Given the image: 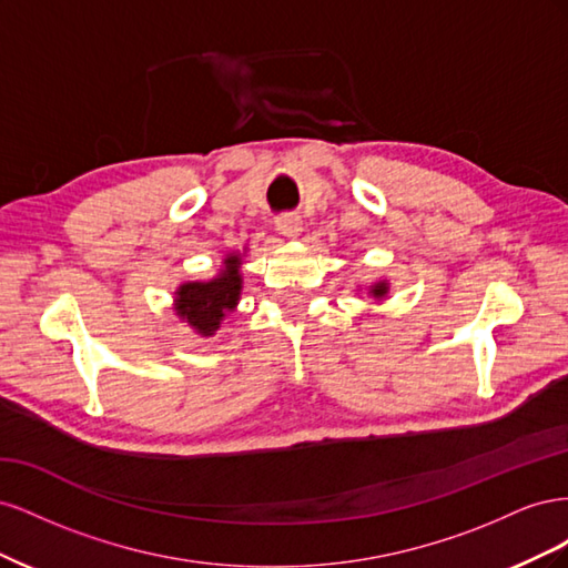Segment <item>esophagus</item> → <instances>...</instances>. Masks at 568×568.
<instances>
[{"mask_svg":"<svg viewBox=\"0 0 568 568\" xmlns=\"http://www.w3.org/2000/svg\"><path fill=\"white\" fill-rule=\"evenodd\" d=\"M274 225H277L280 234H284L286 239H296V236H301V232H303V220H301V215H296V213H284V215H280L277 220H274Z\"/></svg>","mask_w":568,"mask_h":568,"instance_id":"34e87169","label":"esophagus"}]
</instances>
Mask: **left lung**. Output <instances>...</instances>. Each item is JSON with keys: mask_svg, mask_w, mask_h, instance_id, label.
<instances>
[{"mask_svg": "<svg viewBox=\"0 0 568 568\" xmlns=\"http://www.w3.org/2000/svg\"><path fill=\"white\" fill-rule=\"evenodd\" d=\"M365 291H367V296H372L374 301H384L388 296L390 284H388V280H376Z\"/></svg>", "mask_w": 568, "mask_h": 568, "instance_id": "left-lung-1", "label": "left lung"}]
</instances>
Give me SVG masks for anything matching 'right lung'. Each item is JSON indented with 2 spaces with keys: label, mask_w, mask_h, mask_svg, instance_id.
<instances>
[{
  "label": "right lung",
  "mask_w": 568,
  "mask_h": 568,
  "mask_svg": "<svg viewBox=\"0 0 568 568\" xmlns=\"http://www.w3.org/2000/svg\"><path fill=\"white\" fill-rule=\"evenodd\" d=\"M246 251L248 248H244V253ZM244 253L230 251L222 257V265L215 277L205 282H182L175 288L173 311L180 317V322H184L189 329H194L199 336H215L225 317L236 311L244 288Z\"/></svg>",
  "instance_id": "right-lung-1"
}]
</instances>
